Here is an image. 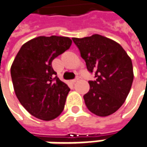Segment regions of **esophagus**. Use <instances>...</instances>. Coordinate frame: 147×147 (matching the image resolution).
<instances>
[{
	"label": "esophagus",
	"instance_id": "esophagus-1",
	"mask_svg": "<svg viewBox=\"0 0 147 147\" xmlns=\"http://www.w3.org/2000/svg\"><path fill=\"white\" fill-rule=\"evenodd\" d=\"M78 80H79V78L78 77H76V78L74 79V80H71V82L72 84H75L76 82H77Z\"/></svg>",
	"mask_w": 147,
	"mask_h": 147
}]
</instances>
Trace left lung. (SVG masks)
I'll list each match as a JSON object with an SVG mask.
<instances>
[{"label":"left lung","instance_id":"8db88e82","mask_svg":"<svg viewBox=\"0 0 147 147\" xmlns=\"http://www.w3.org/2000/svg\"><path fill=\"white\" fill-rule=\"evenodd\" d=\"M72 40L88 71L95 76L84 95L87 108L98 116L113 114L123 105L133 84L131 58L119 44L98 34Z\"/></svg>","mask_w":147,"mask_h":147}]
</instances>
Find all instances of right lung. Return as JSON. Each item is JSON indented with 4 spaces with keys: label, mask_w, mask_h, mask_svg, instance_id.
<instances>
[{
    "label": "right lung",
    "mask_w": 147,
    "mask_h": 147,
    "mask_svg": "<svg viewBox=\"0 0 147 147\" xmlns=\"http://www.w3.org/2000/svg\"><path fill=\"white\" fill-rule=\"evenodd\" d=\"M71 40L65 36H39L19 49L10 68L18 101L30 114L52 120L63 111L70 88L61 81L52 61L67 50Z\"/></svg>",
    "instance_id": "1"
}]
</instances>
